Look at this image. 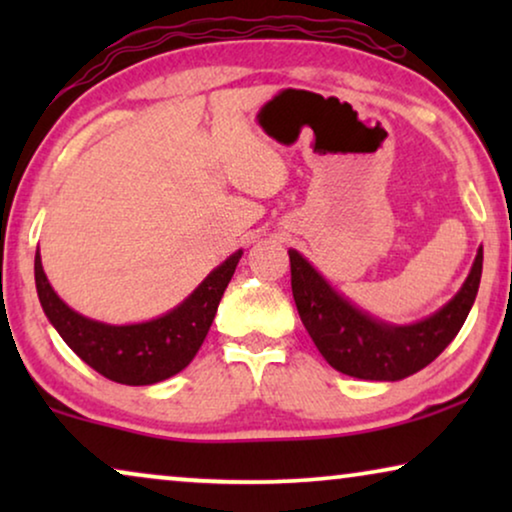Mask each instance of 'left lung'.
I'll return each instance as SVG.
<instances>
[{
	"mask_svg": "<svg viewBox=\"0 0 512 512\" xmlns=\"http://www.w3.org/2000/svg\"><path fill=\"white\" fill-rule=\"evenodd\" d=\"M291 258V291L300 321L321 356L335 370L359 380L396 382L429 366L464 326L478 296L482 277V247L450 303L415 324H389L363 312L296 249Z\"/></svg>",
	"mask_w": 512,
	"mask_h": 512,
	"instance_id": "left-lung-1",
	"label": "left lung"
}]
</instances>
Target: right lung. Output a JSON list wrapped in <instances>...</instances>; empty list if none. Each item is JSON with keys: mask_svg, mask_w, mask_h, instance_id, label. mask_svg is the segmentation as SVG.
Segmentation results:
<instances>
[{"mask_svg": "<svg viewBox=\"0 0 512 512\" xmlns=\"http://www.w3.org/2000/svg\"><path fill=\"white\" fill-rule=\"evenodd\" d=\"M242 258V249L202 279L191 296L142 324H104L72 310L48 282L41 256H34L39 303L69 349L97 373L130 387L163 382L184 370L207 338L221 296Z\"/></svg>", "mask_w": 512, "mask_h": 512, "instance_id": "1", "label": "right lung"}]
</instances>
